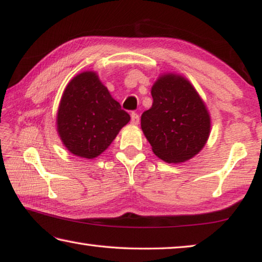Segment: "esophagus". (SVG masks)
Returning a JSON list of instances; mask_svg holds the SVG:
<instances>
[{"mask_svg": "<svg viewBox=\"0 0 262 262\" xmlns=\"http://www.w3.org/2000/svg\"><path fill=\"white\" fill-rule=\"evenodd\" d=\"M131 123L134 125H138L139 124V115L136 114V112H132L131 114Z\"/></svg>", "mask_w": 262, "mask_h": 262, "instance_id": "esophagus-1", "label": "esophagus"}]
</instances>
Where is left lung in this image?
<instances>
[{"instance_id": "left-lung-1", "label": "left lung", "mask_w": 262, "mask_h": 262, "mask_svg": "<svg viewBox=\"0 0 262 262\" xmlns=\"http://www.w3.org/2000/svg\"><path fill=\"white\" fill-rule=\"evenodd\" d=\"M151 95L154 103L140 124L154 154L174 164L199 154L210 136L211 118L192 84L183 76L164 74Z\"/></svg>"}]
</instances>
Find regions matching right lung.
<instances>
[{"mask_svg": "<svg viewBox=\"0 0 262 262\" xmlns=\"http://www.w3.org/2000/svg\"><path fill=\"white\" fill-rule=\"evenodd\" d=\"M130 115L111 97L94 71L72 78L57 112V131L72 155L92 159L107 148Z\"/></svg>", "mask_w": 262, "mask_h": 262, "instance_id": "add662e5", "label": "right lung"}]
</instances>
